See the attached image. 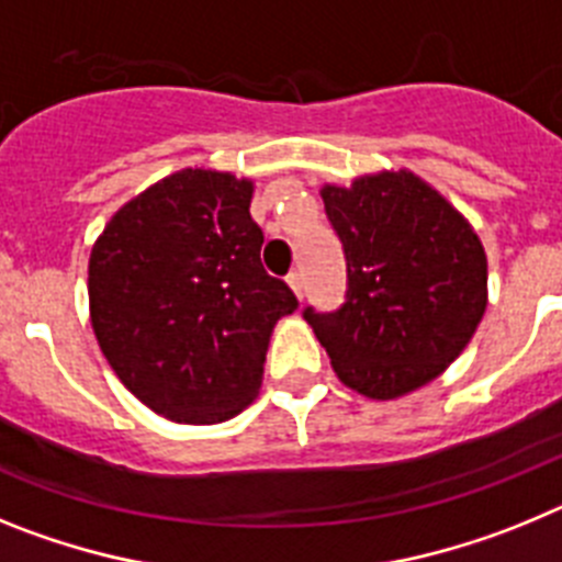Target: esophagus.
<instances>
[{"label": "esophagus", "mask_w": 562, "mask_h": 562, "mask_svg": "<svg viewBox=\"0 0 562 562\" xmlns=\"http://www.w3.org/2000/svg\"><path fill=\"white\" fill-rule=\"evenodd\" d=\"M286 284L292 286V292H295L297 295V301H301V297H304V276H301V272H290V276H286Z\"/></svg>", "instance_id": "esophagus-1"}]
</instances>
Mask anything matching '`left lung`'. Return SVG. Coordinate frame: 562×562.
<instances>
[{
  "instance_id": "left-lung-1",
  "label": "left lung",
  "mask_w": 562,
  "mask_h": 562,
  "mask_svg": "<svg viewBox=\"0 0 562 562\" xmlns=\"http://www.w3.org/2000/svg\"><path fill=\"white\" fill-rule=\"evenodd\" d=\"M346 256V301L306 306L342 385L396 400L464 351L486 310V256L470 222L416 173L380 171L324 186Z\"/></svg>"
}]
</instances>
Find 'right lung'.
<instances>
[{
    "mask_svg": "<svg viewBox=\"0 0 562 562\" xmlns=\"http://www.w3.org/2000/svg\"><path fill=\"white\" fill-rule=\"evenodd\" d=\"M252 182L186 168L114 213L89 256V315L103 357L143 405L213 425L245 411L272 326L297 310L261 267Z\"/></svg>",
    "mask_w": 562,
    "mask_h": 562,
    "instance_id": "right-lung-1",
    "label": "right lung"
}]
</instances>
